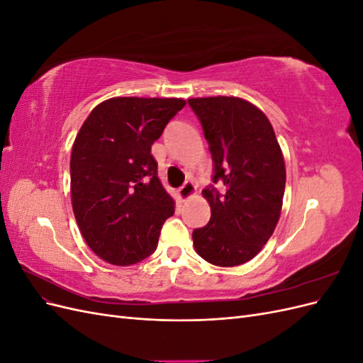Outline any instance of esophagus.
<instances>
[{
    "label": "esophagus",
    "instance_id": "obj_1",
    "mask_svg": "<svg viewBox=\"0 0 363 363\" xmlns=\"http://www.w3.org/2000/svg\"><path fill=\"white\" fill-rule=\"evenodd\" d=\"M195 192H196L195 184H194L192 182H186V183L182 186V188L179 189V199H180L182 201H186V200L192 199V196L195 195Z\"/></svg>",
    "mask_w": 363,
    "mask_h": 363
}]
</instances>
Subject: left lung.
Wrapping results in <instances>:
<instances>
[{
    "label": "left lung",
    "mask_w": 363,
    "mask_h": 363,
    "mask_svg": "<svg viewBox=\"0 0 363 363\" xmlns=\"http://www.w3.org/2000/svg\"><path fill=\"white\" fill-rule=\"evenodd\" d=\"M213 160V186L203 191L211 221L192 233L199 255L216 267H238L259 255L276 228L286 169L276 133L259 107L238 96L189 98Z\"/></svg>",
    "instance_id": "1"
}]
</instances>
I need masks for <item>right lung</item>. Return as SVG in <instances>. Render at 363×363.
<instances>
[{
	"mask_svg": "<svg viewBox=\"0 0 363 363\" xmlns=\"http://www.w3.org/2000/svg\"><path fill=\"white\" fill-rule=\"evenodd\" d=\"M182 98L116 96L98 104L72 145L71 200L86 244L127 267L157 248L174 200L157 177L151 145L184 107Z\"/></svg>",
	"mask_w": 363,
	"mask_h": 363,
	"instance_id": "1",
	"label": "right lung"
}]
</instances>
